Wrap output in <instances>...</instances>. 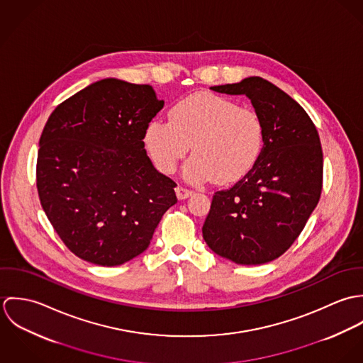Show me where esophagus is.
Instances as JSON below:
<instances>
[{"instance_id":"esophagus-1","label":"esophagus","mask_w":363,"mask_h":363,"mask_svg":"<svg viewBox=\"0 0 363 363\" xmlns=\"http://www.w3.org/2000/svg\"><path fill=\"white\" fill-rule=\"evenodd\" d=\"M191 194H193V191H191L190 189H187V187L179 186V187L176 189V196H177V199H179V200H184V199L190 197Z\"/></svg>"}]
</instances>
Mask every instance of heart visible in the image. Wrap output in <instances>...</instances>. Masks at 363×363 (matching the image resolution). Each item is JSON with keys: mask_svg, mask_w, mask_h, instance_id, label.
Masks as SVG:
<instances>
[{"mask_svg": "<svg viewBox=\"0 0 363 363\" xmlns=\"http://www.w3.org/2000/svg\"><path fill=\"white\" fill-rule=\"evenodd\" d=\"M144 141L164 173L174 172L191 147L194 155L184 167L190 180L212 177L216 183H230L257 160L264 145V123L255 108L213 94H197L174 104L169 121L152 120Z\"/></svg>", "mask_w": 363, "mask_h": 363, "instance_id": "b5f03b06", "label": "heart"}]
</instances>
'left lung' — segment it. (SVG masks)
<instances>
[{"label": "left lung", "instance_id": "left-lung-1", "mask_svg": "<svg viewBox=\"0 0 363 363\" xmlns=\"http://www.w3.org/2000/svg\"><path fill=\"white\" fill-rule=\"evenodd\" d=\"M211 89L252 101L264 123V145L238 183L213 193L203 238L212 252L236 264L278 259L298 239L320 200L318 133L305 108L267 79L250 77Z\"/></svg>", "mask_w": 363, "mask_h": 363}]
</instances>
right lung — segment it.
<instances>
[{
	"label": "right lung",
	"instance_id": "1",
	"mask_svg": "<svg viewBox=\"0 0 363 363\" xmlns=\"http://www.w3.org/2000/svg\"><path fill=\"white\" fill-rule=\"evenodd\" d=\"M151 85L98 81L58 104L39 141L36 186L50 223L77 257L120 265L150 246L177 203L144 148L163 107Z\"/></svg>",
	"mask_w": 363,
	"mask_h": 363
}]
</instances>
